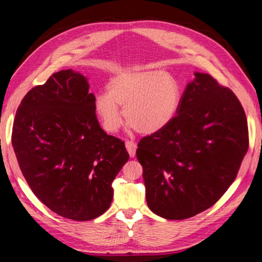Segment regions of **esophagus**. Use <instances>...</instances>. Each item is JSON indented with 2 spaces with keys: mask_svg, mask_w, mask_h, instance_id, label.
Wrapping results in <instances>:
<instances>
[{
  "mask_svg": "<svg viewBox=\"0 0 262 262\" xmlns=\"http://www.w3.org/2000/svg\"><path fill=\"white\" fill-rule=\"evenodd\" d=\"M125 147H126V150H128L130 157H134V155H136V152H137V147H138L137 143H134V142H132V141H126Z\"/></svg>",
  "mask_w": 262,
  "mask_h": 262,
  "instance_id": "obj_1",
  "label": "esophagus"
}]
</instances>
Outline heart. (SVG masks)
Returning <instances> with one entry per match:
<instances>
[{
	"label": "heart",
	"mask_w": 262,
	"mask_h": 262,
	"mask_svg": "<svg viewBox=\"0 0 262 262\" xmlns=\"http://www.w3.org/2000/svg\"><path fill=\"white\" fill-rule=\"evenodd\" d=\"M178 83L163 71L122 72L107 84V94H100L94 110L102 128L115 133L122 124V113L132 128L142 134L164 130L175 119L180 106Z\"/></svg>",
	"instance_id": "obj_1"
}]
</instances>
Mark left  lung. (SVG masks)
<instances>
[{"mask_svg": "<svg viewBox=\"0 0 262 262\" xmlns=\"http://www.w3.org/2000/svg\"><path fill=\"white\" fill-rule=\"evenodd\" d=\"M247 149L238 98L211 75L194 72L171 123L138 144L148 208L167 220L211 208L233 184Z\"/></svg>", "mask_w": 262, "mask_h": 262, "instance_id": "obj_1", "label": "left lung"}]
</instances>
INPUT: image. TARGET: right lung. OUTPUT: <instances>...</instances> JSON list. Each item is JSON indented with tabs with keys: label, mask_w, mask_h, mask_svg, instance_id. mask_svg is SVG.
Wrapping results in <instances>:
<instances>
[{
	"label": "right lung",
	"mask_w": 262,
	"mask_h": 262,
	"mask_svg": "<svg viewBox=\"0 0 262 262\" xmlns=\"http://www.w3.org/2000/svg\"><path fill=\"white\" fill-rule=\"evenodd\" d=\"M89 90L76 71L52 74L23 98L12 133L19 168L35 195L74 221L108 210L113 181L129 160L123 142L100 128Z\"/></svg>",
	"instance_id": "1"
}]
</instances>
